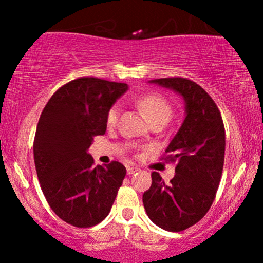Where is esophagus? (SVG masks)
Masks as SVG:
<instances>
[{
	"mask_svg": "<svg viewBox=\"0 0 263 263\" xmlns=\"http://www.w3.org/2000/svg\"><path fill=\"white\" fill-rule=\"evenodd\" d=\"M140 169L137 168V166H127V173L128 174H134L136 173V172H139Z\"/></svg>",
	"mask_w": 263,
	"mask_h": 263,
	"instance_id": "34e87169",
	"label": "esophagus"
}]
</instances>
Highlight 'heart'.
<instances>
[{
	"label": "heart",
	"mask_w": 263,
	"mask_h": 263,
	"mask_svg": "<svg viewBox=\"0 0 263 263\" xmlns=\"http://www.w3.org/2000/svg\"><path fill=\"white\" fill-rule=\"evenodd\" d=\"M137 105L142 110L150 123L156 121L168 122L173 115V108L165 97L160 94H147L137 100ZM119 104H115L109 108L107 113V124L115 126L119 117Z\"/></svg>",
	"instance_id": "obj_1"
}]
</instances>
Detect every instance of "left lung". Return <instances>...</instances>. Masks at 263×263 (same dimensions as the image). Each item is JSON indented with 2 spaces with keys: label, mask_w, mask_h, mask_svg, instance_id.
<instances>
[{
  "label": "left lung",
  "mask_w": 263,
  "mask_h": 263,
  "mask_svg": "<svg viewBox=\"0 0 263 263\" xmlns=\"http://www.w3.org/2000/svg\"><path fill=\"white\" fill-rule=\"evenodd\" d=\"M151 82L174 90L185 102V118L161 160L176 163V176L166 184L158 172L142 196L147 216L168 232H182L210 210L224 166L225 128L213 98L195 81L165 78Z\"/></svg>",
  "instance_id": "1"
}]
</instances>
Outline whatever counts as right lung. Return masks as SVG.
<instances>
[{
  "label": "right lung",
  "mask_w": 263,
  "mask_h": 263,
  "mask_svg": "<svg viewBox=\"0 0 263 263\" xmlns=\"http://www.w3.org/2000/svg\"><path fill=\"white\" fill-rule=\"evenodd\" d=\"M127 89L123 82L79 78L52 95L39 118L33 150L41 188L54 214L76 228L108 216L126 177L119 161L94 166L87 148L105 134L108 110Z\"/></svg>",
  "instance_id": "right-lung-1"
}]
</instances>
